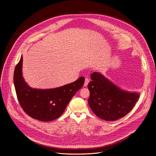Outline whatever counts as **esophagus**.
I'll return each instance as SVG.
<instances>
[{"label": "esophagus", "mask_w": 156, "mask_h": 156, "mask_svg": "<svg viewBox=\"0 0 156 156\" xmlns=\"http://www.w3.org/2000/svg\"><path fill=\"white\" fill-rule=\"evenodd\" d=\"M89 82H90V80H89L87 78H86L85 81H84V86H86L88 84Z\"/></svg>", "instance_id": "34e87169"}]
</instances>
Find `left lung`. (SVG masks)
Here are the masks:
<instances>
[{
    "label": "left lung",
    "instance_id": "left-lung-1",
    "mask_svg": "<svg viewBox=\"0 0 156 156\" xmlns=\"http://www.w3.org/2000/svg\"><path fill=\"white\" fill-rule=\"evenodd\" d=\"M87 87L90 92L88 104L100 119L114 121L123 117L135 107L140 93L122 90L99 72L91 75Z\"/></svg>",
    "mask_w": 156,
    "mask_h": 156
}]
</instances>
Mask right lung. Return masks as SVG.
<instances>
[{
  "mask_svg": "<svg viewBox=\"0 0 156 156\" xmlns=\"http://www.w3.org/2000/svg\"><path fill=\"white\" fill-rule=\"evenodd\" d=\"M23 57L16 65L13 81L19 103L31 117L42 122L58 118L70 100L84 83L83 76L75 81L52 89L32 88L25 82L22 74Z\"/></svg>",
  "mask_w": 156,
  "mask_h": 156,
  "instance_id": "right-lung-1",
  "label": "right lung"
}]
</instances>
